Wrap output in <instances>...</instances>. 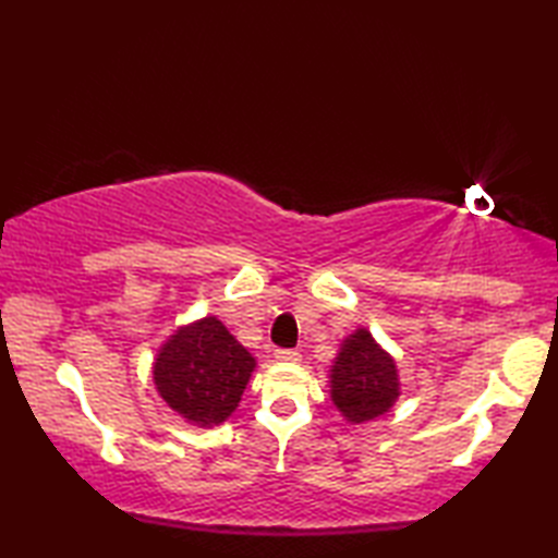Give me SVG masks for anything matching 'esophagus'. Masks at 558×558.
Listing matches in <instances>:
<instances>
[{
	"mask_svg": "<svg viewBox=\"0 0 558 558\" xmlns=\"http://www.w3.org/2000/svg\"><path fill=\"white\" fill-rule=\"evenodd\" d=\"M276 360L286 364H298L302 360V354L298 350H276Z\"/></svg>",
	"mask_w": 558,
	"mask_h": 558,
	"instance_id": "esophagus-1",
	"label": "esophagus"
}]
</instances>
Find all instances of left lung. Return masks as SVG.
<instances>
[{
	"instance_id": "left-lung-1",
	"label": "left lung",
	"mask_w": 558,
	"mask_h": 558,
	"mask_svg": "<svg viewBox=\"0 0 558 558\" xmlns=\"http://www.w3.org/2000/svg\"><path fill=\"white\" fill-rule=\"evenodd\" d=\"M328 388L340 417L352 426L384 417L402 393L396 357L362 326L340 342Z\"/></svg>"
}]
</instances>
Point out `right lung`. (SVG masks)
Wrapping results in <instances>:
<instances>
[{"instance_id":"obj_1","label":"right lung","mask_w":558,"mask_h":558,"mask_svg":"<svg viewBox=\"0 0 558 558\" xmlns=\"http://www.w3.org/2000/svg\"><path fill=\"white\" fill-rule=\"evenodd\" d=\"M256 369V357L218 316L172 330L153 360V384L177 417L213 429L232 417Z\"/></svg>"}]
</instances>
